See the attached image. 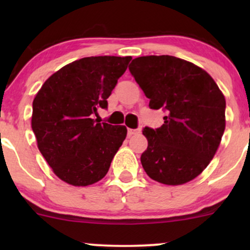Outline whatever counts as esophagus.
Wrapping results in <instances>:
<instances>
[{
    "mask_svg": "<svg viewBox=\"0 0 250 250\" xmlns=\"http://www.w3.org/2000/svg\"><path fill=\"white\" fill-rule=\"evenodd\" d=\"M140 129H128V136H133L135 134H139Z\"/></svg>",
    "mask_w": 250,
    "mask_h": 250,
    "instance_id": "esophagus-1",
    "label": "esophagus"
}]
</instances>
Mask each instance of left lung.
<instances>
[{"label":"left lung","instance_id":"8db88e82","mask_svg":"<svg viewBox=\"0 0 250 250\" xmlns=\"http://www.w3.org/2000/svg\"><path fill=\"white\" fill-rule=\"evenodd\" d=\"M150 109H163L160 128H143L148 140L141 163L163 185L187 183L207 168L226 128V100L207 71L177 57H136L129 65Z\"/></svg>","mask_w":250,"mask_h":250}]
</instances>
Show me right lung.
Wrapping results in <instances>:
<instances>
[{
  "label": "right lung",
  "instance_id": "1",
  "mask_svg": "<svg viewBox=\"0 0 250 250\" xmlns=\"http://www.w3.org/2000/svg\"><path fill=\"white\" fill-rule=\"evenodd\" d=\"M131 57H83L47 80L33 102L31 128L37 147L57 177L89 186L108 173L127 136L125 125L94 120Z\"/></svg>",
  "mask_w": 250,
  "mask_h": 250
}]
</instances>
